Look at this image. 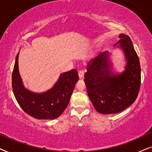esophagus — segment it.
<instances>
[{"label": "esophagus", "mask_w": 152, "mask_h": 152, "mask_svg": "<svg viewBox=\"0 0 152 152\" xmlns=\"http://www.w3.org/2000/svg\"><path fill=\"white\" fill-rule=\"evenodd\" d=\"M78 76H79V78H82L84 76V72H83V71H79V72H78Z\"/></svg>", "instance_id": "obj_1"}]
</instances>
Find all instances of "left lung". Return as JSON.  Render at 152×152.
Returning <instances> with one entry per match:
<instances>
[{
  "mask_svg": "<svg viewBox=\"0 0 152 152\" xmlns=\"http://www.w3.org/2000/svg\"><path fill=\"white\" fill-rule=\"evenodd\" d=\"M115 44L124 53L126 64L121 74L112 72L108 52L99 55L87 66L85 83L93 106L102 114H115L135 102L140 88V65L138 56L128 35L120 34Z\"/></svg>",
  "mask_w": 152,
  "mask_h": 152,
  "instance_id": "8db88e82",
  "label": "left lung"
}]
</instances>
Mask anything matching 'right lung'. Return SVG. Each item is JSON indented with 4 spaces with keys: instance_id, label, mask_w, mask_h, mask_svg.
<instances>
[{
    "instance_id": "add662e5",
    "label": "right lung",
    "mask_w": 152,
    "mask_h": 152,
    "mask_svg": "<svg viewBox=\"0 0 152 152\" xmlns=\"http://www.w3.org/2000/svg\"><path fill=\"white\" fill-rule=\"evenodd\" d=\"M18 53L12 76L14 94L25 113L39 120H54L62 115L70 101L73 90L78 80V72L72 69L60 74L51 89L42 93H35L23 86L19 72Z\"/></svg>"
}]
</instances>
